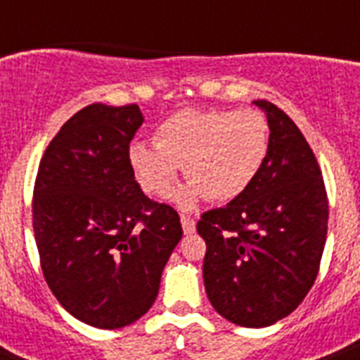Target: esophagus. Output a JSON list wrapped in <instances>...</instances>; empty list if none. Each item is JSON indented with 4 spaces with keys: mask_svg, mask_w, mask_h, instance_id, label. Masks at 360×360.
Listing matches in <instances>:
<instances>
[{
    "mask_svg": "<svg viewBox=\"0 0 360 360\" xmlns=\"http://www.w3.org/2000/svg\"><path fill=\"white\" fill-rule=\"evenodd\" d=\"M181 226H183V231H185V236H191V233H194L196 231V222H194V219H191V217H181Z\"/></svg>",
    "mask_w": 360,
    "mask_h": 360,
    "instance_id": "34e87169",
    "label": "esophagus"
}]
</instances>
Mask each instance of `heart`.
Returning <instances> with one entry per match:
<instances>
[{
	"instance_id": "b5f03b06",
	"label": "heart",
	"mask_w": 360,
	"mask_h": 360,
	"mask_svg": "<svg viewBox=\"0 0 360 360\" xmlns=\"http://www.w3.org/2000/svg\"><path fill=\"white\" fill-rule=\"evenodd\" d=\"M157 143H132L129 160L147 194L162 196L183 168L188 185L169 194L183 211L207 198L226 203L245 194L269 153V124L254 110H183L164 121Z\"/></svg>"
}]
</instances>
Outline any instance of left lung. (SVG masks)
Listing matches in <instances>:
<instances>
[{
  "mask_svg": "<svg viewBox=\"0 0 360 360\" xmlns=\"http://www.w3.org/2000/svg\"><path fill=\"white\" fill-rule=\"evenodd\" d=\"M269 153L250 188L202 214L207 252L203 282L213 308L240 327H269L290 316L318 276L329 202L312 149L297 124L269 101Z\"/></svg>",
  "mask_w": 360,
  "mask_h": 360,
  "instance_id": "left-lung-1",
  "label": "left lung"
}]
</instances>
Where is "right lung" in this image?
<instances>
[{
    "instance_id": "obj_1",
    "label": "right lung",
    "mask_w": 360,
    "mask_h": 360,
    "mask_svg": "<svg viewBox=\"0 0 360 360\" xmlns=\"http://www.w3.org/2000/svg\"><path fill=\"white\" fill-rule=\"evenodd\" d=\"M143 123L136 104H89L44 151L33 191L42 274L84 323L120 329L153 307L183 237L179 214L141 192L129 160Z\"/></svg>"
}]
</instances>
